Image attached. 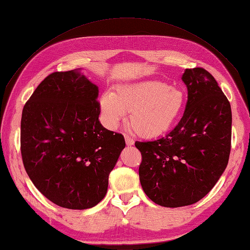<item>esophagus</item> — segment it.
Listing matches in <instances>:
<instances>
[{
	"label": "esophagus",
	"mask_w": 250,
	"mask_h": 250,
	"mask_svg": "<svg viewBox=\"0 0 250 250\" xmlns=\"http://www.w3.org/2000/svg\"><path fill=\"white\" fill-rule=\"evenodd\" d=\"M125 141H126L127 145H133V143H135V140H133V138H131L128 135H125Z\"/></svg>",
	"instance_id": "obj_1"
}]
</instances>
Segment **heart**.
I'll use <instances>...</instances> for the list:
<instances>
[{"instance_id":"obj_1","label":"heart","mask_w":250,"mask_h":250,"mask_svg":"<svg viewBox=\"0 0 250 250\" xmlns=\"http://www.w3.org/2000/svg\"><path fill=\"white\" fill-rule=\"evenodd\" d=\"M187 103L184 90L157 79H148L118 87L113 93L103 94L102 112L107 124L115 127L130 111L129 122L139 136L153 138L173 127Z\"/></svg>"}]
</instances>
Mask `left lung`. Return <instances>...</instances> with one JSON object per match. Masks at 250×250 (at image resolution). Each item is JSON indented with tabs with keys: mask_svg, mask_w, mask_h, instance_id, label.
<instances>
[{
	"mask_svg": "<svg viewBox=\"0 0 250 250\" xmlns=\"http://www.w3.org/2000/svg\"><path fill=\"white\" fill-rule=\"evenodd\" d=\"M188 101L175 128L154 141H136L143 191L157 205L177 208L197 203L215 186L231 149L230 103L210 73L186 69Z\"/></svg>",
	"mask_w": 250,
	"mask_h": 250,
	"instance_id": "1",
	"label": "left lung"
}]
</instances>
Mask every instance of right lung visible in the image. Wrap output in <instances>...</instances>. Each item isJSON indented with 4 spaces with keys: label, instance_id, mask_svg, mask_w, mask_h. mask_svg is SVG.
I'll return each mask as SVG.
<instances>
[{
    "label": "right lung",
    "instance_id": "obj_1",
    "mask_svg": "<svg viewBox=\"0 0 250 250\" xmlns=\"http://www.w3.org/2000/svg\"><path fill=\"white\" fill-rule=\"evenodd\" d=\"M99 88L79 70L46 76L26 102L21 119V155L41 194L73 210L105 197L109 174L125 147L123 135L99 121Z\"/></svg>",
    "mask_w": 250,
    "mask_h": 250
}]
</instances>
